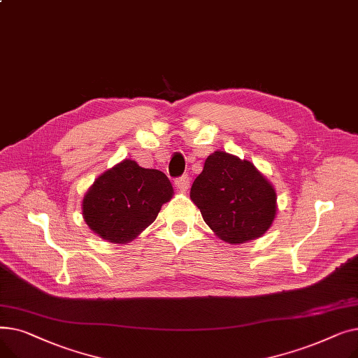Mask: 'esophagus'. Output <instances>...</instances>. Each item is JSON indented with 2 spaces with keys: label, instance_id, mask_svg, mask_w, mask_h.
<instances>
[{
  "label": "esophagus",
  "instance_id": "1",
  "mask_svg": "<svg viewBox=\"0 0 358 358\" xmlns=\"http://www.w3.org/2000/svg\"><path fill=\"white\" fill-rule=\"evenodd\" d=\"M176 185H177V189H180V190H187V189H189V185H190V177L187 174L178 177L176 180Z\"/></svg>",
  "mask_w": 358,
  "mask_h": 358
}]
</instances>
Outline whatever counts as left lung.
<instances>
[{
  "label": "left lung",
  "mask_w": 358,
  "mask_h": 358,
  "mask_svg": "<svg viewBox=\"0 0 358 358\" xmlns=\"http://www.w3.org/2000/svg\"><path fill=\"white\" fill-rule=\"evenodd\" d=\"M190 197L209 228L229 243L264 235L277 212L275 190L267 178L250 161L223 150L206 159Z\"/></svg>",
  "instance_id": "8db88e82"
}]
</instances>
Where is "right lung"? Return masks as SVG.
Listing matches in <instances>:
<instances>
[{
	"label": "right lung",
	"instance_id": "1",
	"mask_svg": "<svg viewBox=\"0 0 358 358\" xmlns=\"http://www.w3.org/2000/svg\"><path fill=\"white\" fill-rule=\"evenodd\" d=\"M173 193L164 173L124 159L90 187L83 200V216L94 234L108 242L126 243L157 219Z\"/></svg>",
	"mask_w": 358,
	"mask_h": 358
}]
</instances>
